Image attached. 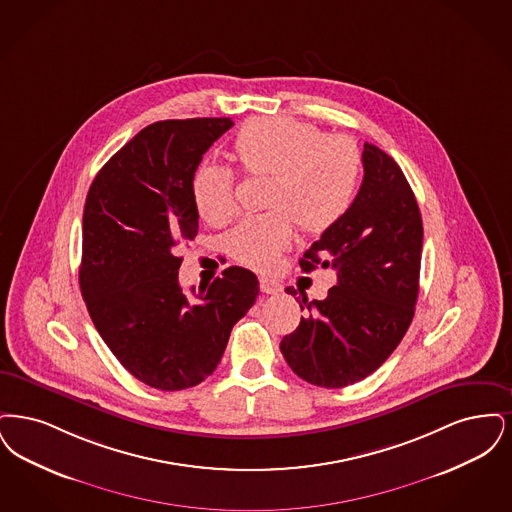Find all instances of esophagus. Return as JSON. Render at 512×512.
Returning <instances> with one entry per match:
<instances>
[{"label": "esophagus", "mask_w": 512, "mask_h": 512, "mask_svg": "<svg viewBox=\"0 0 512 512\" xmlns=\"http://www.w3.org/2000/svg\"><path fill=\"white\" fill-rule=\"evenodd\" d=\"M260 290L264 292V294H279L283 287L277 283V281H273V279H267V277H262L260 279Z\"/></svg>", "instance_id": "1"}]
</instances>
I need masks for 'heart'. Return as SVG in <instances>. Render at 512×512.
<instances>
[{"mask_svg": "<svg viewBox=\"0 0 512 512\" xmlns=\"http://www.w3.org/2000/svg\"><path fill=\"white\" fill-rule=\"evenodd\" d=\"M233 158L248 178H267L262 216L246 218L227 237L243 266L267 271L294 239L333 229L356 199L361 156L348 137H327L317 126L290 118H252L237 132ZM193 204L204 222L223 225L237 210L233 172L202 164L191 179Z\"/></svg>", "mask_w": 512, "mask_h": 512, "instance_id": "b5f03b06", "label": "heart"}]
</instances>
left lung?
I'll use <instances>...</instances> for the list:
<instances>
[{
  "instance_id": "left-lung-1",
  "label": "left lung",
  "mask_w": 512,
  "mask_h": 512,
  "mask_svg": "<svg viewBox=\"0 0 512 512\" xmlns=\"http://www.w3.org/2000/svg\"><path fill=\"white\" fill-rule=\"evenodd\" d=\"M363 183L348 214L325 231L300 267H333L325 300L302 294L294 333L281 340L290 369L306 382L342 388L369 377L407 333L419 296L423 220L398 162L363 145ZM289 294H296V290Z\"/></svg>"
}]
</instances>
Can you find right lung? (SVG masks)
Returning a JSON list of instances; mask_svg holds the SVG:
<instances>
[{
    "mask_svg": "<svg viewBox=\"0 0 512 512\" xmlns=\"http://www.w3.org/2000/svg\"><path fill=\"white\" fill-rule=\"evenodd\" d=\"M231 118L162 120L143 128L99 170L82 222L80 289L95 329L137 380L176 392L214 373L233 325L260 292L245 267L212 285L179 287L178 246L199 212L191 179Z\"/></svg>",
    "mask_w": 512,
    "mask_h": 512,
    "instance_id": "1",
    "label": "right lung"
}]
</instances>
